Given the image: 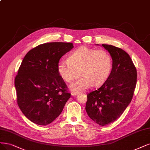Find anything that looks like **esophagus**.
I'll use <instances>...</instances> for the list:
<instances>
[{
  "mask_svg": "<svg viewBox=\"0 0 150 150\" xmlns=\"http://www.w3.org/2000/svg\"><path fill=\"white\" fill-rule=\"evenodd\" d=\"M78 94H79L78 92H71V95L72 96H77Z\"/></svg>",
  "mask_w": 150,
  "mask_h": 150,
  "instance_id": "34e87169",
  "label": "esophagus"
}]
</instances>
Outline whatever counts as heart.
<instances>
[{
    "label": "heart",
    "mask_w": 150,
    "mask_h": 150,
    "mask_svg": "<svg viewBox=\"0 0 150 150\" xmlns=\"http://www.w3.org/2000/svg\"><path fill=\"white\" fill-rule=\"evenodd\" d=\"M112 58L104 50H95L82 46L72 53L69 61H60L57 66L59 76L64 81L71 82L79 75L82 77L70 86L73 92H79L102 85L109 77L112 68Z\"/></svg>",
    "instance_id": "1"
}]
</instances>
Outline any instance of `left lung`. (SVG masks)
Here are the masks:
<instances>
[{"label": "left lung", "mask_w": 150, "mask_h": 150, "mask_svg": "<svg viewBox=\"0 0 150 150\" xmlns=\"http://www.w3.org/2000/svg\"><path fill=\"white\" fill-rule=\"evenodd\" d=\"M112 58V68L99 88L87 94L86 110L97 124L105 126L115 122L132 100L137 71L129 54L122 48L102 44Z\"/></svg>", "instance_id": "1"}]
</instances>
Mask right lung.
Segmentation results:
<instances>
[{
	"label": "right lung",
	"instance_id": "1",
	"mask_svg": "<svg viewBox=\"0 0 150 150\" xmlns=\"http://www.w3.org/2000/svg\"><path fill=\"white\" fill-rule=\"evenodd\" d=\"M73 47L72 43H46L25 56L15 76V87L20 109L33 123L50 124L71 97L57 66L62 56Z\"/></svg>",
	"mask_w": 150,
	"mask_h": 150
}]
</instances>
